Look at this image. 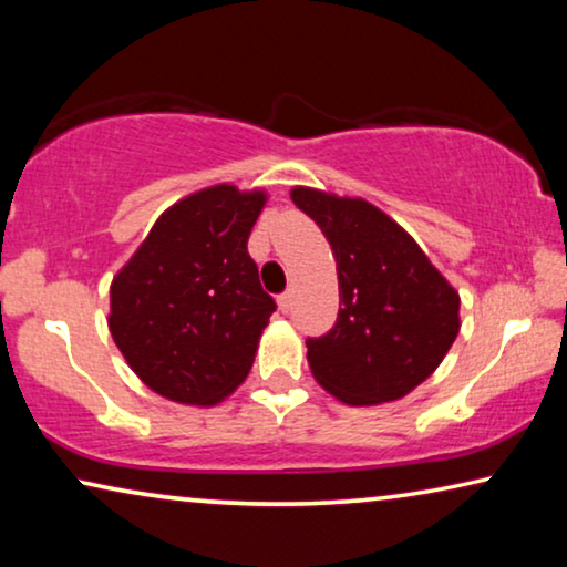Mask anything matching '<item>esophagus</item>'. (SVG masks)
Instances as JSON below:
<instances>
[{"instance_id": "1", "label": "esophagus", "mask_w": 567, "mask_h": 567, "mask_svg": "<svg viewBox=\"0 0 567 567\" xmlns=\"http://www.w3.org/2000/svg\"><path fill=\"white\" fill-rule=\"evenodd\" d=\"M278 307H281V312H289V307H291V291H284L281 297H278Z\"/></svg>"}]
</instances>
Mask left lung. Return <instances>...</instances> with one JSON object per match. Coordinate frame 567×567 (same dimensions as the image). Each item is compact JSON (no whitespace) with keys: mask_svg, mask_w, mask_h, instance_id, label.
<instances>
[{"mask_svg":"<svg viewBox=\"0 0 567 567\" xmlns=\"http://www.w3.org/2000/svg\"><path fill=\"white\" fill-rule=\"evenodd\" d=\"M291 200L328 237L343 305L328 336L307 340L312 377L353 408L405 398L456 340L460 293L369 200L305 185L291 190Z\"/></svg>","mask_w":567,"mask_h":567,"instance_id":"1","label":"left lung"}]
</instances>
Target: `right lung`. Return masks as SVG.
<instances>
[{
  "mask_svg": "<svg viewBox=\"0 0 567 567\" xmlns=\"http://www.w3.org/2000/svg\"><path fill=\"white\" fill-rule=\"evenodd\" d=\"M266 200V190L229 183L190 193L154 221L113 278L107 328L152 392L204 408L250 374L276 312L247 252Z\"/></svg>",
  "mask_w": 567,
  "mask_h": 567,
  "instance_id": "add662e5",
  "label": "right lung"
}]
</instances>
